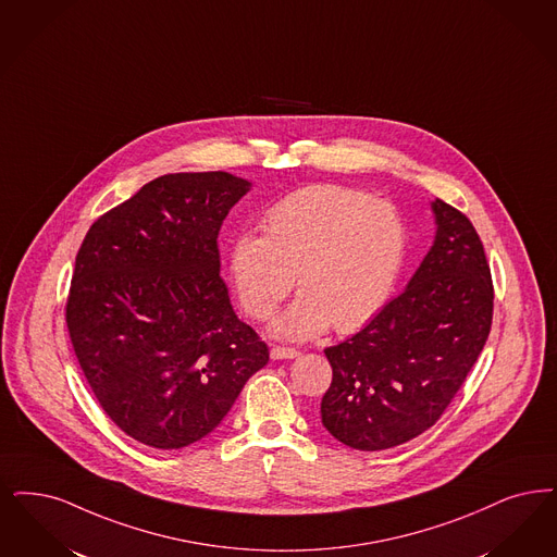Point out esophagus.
I'll return each instance as SVG.
<instances>
[{
    "mask_svg": "<svg viewBox=\"0 0 557 557\" xmlns=\"http://www.w3.org/2000/svg\"><path fill=\"white\" fill-rule=\"evenodd\" d=\"M269 355L273 360H288V358H296L300 352L296 348H284V346H273L269 350Z\"/></svg>",
    "mask_w": 557,
    "mask_h": 557,
    "instance_id": "34e87169",
    "label": "esophagus"
}]
</instances>
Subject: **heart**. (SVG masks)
Returning a JSON list of instances; mask_svg holds the SVG:
<instances>
[{
	"mask_svg": "<svg viewBox=\"0 0 557 557\" xmlns=\"http://www.w3.org/2000/svg\"><path fill=\"white\" fill-rule=\"evenodd\" d=\"M406 257V227L383 199L334 184L289 193L263 215V238L240 236L230 275L246 314L265 321L294 277L302 294L271 323L282 339H311L335 325L348 334L389 300Z\"/></svg>",
	"mask_w": 557,
	"mask_h": 557,
	"instance_id": "obj_1",
	"label": "heart"
}]
</instances>
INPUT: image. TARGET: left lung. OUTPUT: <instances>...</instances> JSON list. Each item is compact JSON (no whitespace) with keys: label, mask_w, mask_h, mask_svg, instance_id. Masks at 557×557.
<instances>
[{"label":"left lung","mask_w":557,"mask_h":557,"mask_svg":"<svg viewBox=\"0 0 557 557\" xmlns=\"http://www.w3.org/2000/svg\"><path fill=\"white\" fill-rule=\"evenodd\" d=\"M435 238L408 286L358 332L325 348L321 423L362 451L406 444L437 423L491 330L493 286L467 215L431 202Z\"/></svg>","instance_id":"1"}]
</instances>
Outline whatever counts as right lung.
Masks as SVG:
<instances>
[{"mask_svg":"<svg viewBox=\"0 0 557 557\" xmlns=\"http://www.w3.org/2000/svg\"><path fill=\"white\" fill-rule=\"evenodd\" d=\"M252 184L168 174L90 225L66 323L95 398L126 435L180 449L209 435L268 346L232 309L218 234Z\"/></svg>","mask_w":557,"mask_h":557,"instance_id":"1","label":"right lung"}]
</instances>
